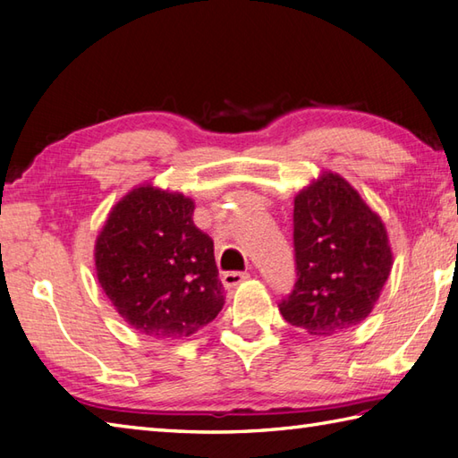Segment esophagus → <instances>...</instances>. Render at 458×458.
Wrapping results in <instances>:
<instances>
[{
	"label": "esophagus",
	"mask_w": 458,
	"mask_h": 458,
	"mask_svg": "<svg viewBox=\"0 0 458 458\" xmlns=\"http://www.w3.org/2000/svg\"><path fill=\"white\" fill-rule=\"evenodd\" d=\"M250 280V274L248 272H226L222 276V284L224 288H236L242 282Z\"/></svg>",
	"instance_id": "obj_1"
}]
</instances>
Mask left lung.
I'll return each instance as SVG.
<instances>
[{"label": "left lung", "mask_w": 458, "mask_h": 458, "mask_svg": "<svg viewBox=\"0 0 458 458\" xmlns=\"http://www.w3.org/2000/svg\"><path fill=\"white\" fill-rule=\"evenodd\" d=\"M293 258L298 277L280 311L288 324L313 335L361 324L393 264L381 218L334 173L295 196Z\"/></svg>", "instance_id": "8db88e82"}]
</instances>
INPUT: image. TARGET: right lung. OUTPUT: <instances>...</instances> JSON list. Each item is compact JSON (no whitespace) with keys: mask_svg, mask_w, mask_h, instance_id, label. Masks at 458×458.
I'll return each instance as SVG.
<instances>
[{"mask_svg":"<svg viewBox=\"0 0 458 458\" xmlns=\"http://www.w3.org/2000/svg\"><path fill=\"white\" fill-rule=\"evenodd\" d=\"M192 212L182 194L139 186L114 206L97 238L98 284L142 335L186 337L224 306L214 242L194 226Z\"/></svg>","mask_w":458,"mask_h":458,"instance_id":"right-lung-1","label":"right lung"}]
</instances>
